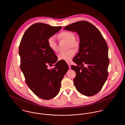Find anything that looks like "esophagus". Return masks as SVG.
Returning <instances> with one entry per match:
<instances>
[{
  "instance_id": "34e87169",
  "label": "esophagus",
  "mask_w": 125,
  "mask_h": 125,
  "mask_svg": "<svg viewBox=\"0 0 125 125\" xmlns=\"http://www.w3.org/2000/svg\"><path fill=\"white\" fill-rule=\"evenodd\" d=\"M67 64H68V65L69 66V68H71V64H70V63H67Z\"/></svg>"
}]
</instances>
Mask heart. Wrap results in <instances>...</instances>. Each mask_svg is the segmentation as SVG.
Returning <instances> with one entry per match:
<instances>
[{
    "mask_svg": "<svg viewBox=\"0 0 125 125\" xmlns=\"http://www.w3.org/2000/svg\"><path fill=\"white\" fill-rule=\"evenodd\" d=\"M60 36L69 42V48H73L76 49L78 47V44L75 41V36L73 32L70 31H64L60 34ZM48 44L49 47L53 52H55L57 51V45L56 37L55 36H52L48 38ZM75 52L73 50H70L65 52H60L58 55V57L59 60H62L68 62L71 60Z\"/></svg>",
    "mask_w": 125,
    "mask_h": 125,
    "instance_id": "1",
    "label": "heart"
}]
</instances>
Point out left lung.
<instances>
[{
  "instance_id": "1",
  "label": "left lung",
  "mask_w": 125,
  "mask_h": 125,
  "mask_svg": "<svg viewBox=\"0 0 125 125\" xmlns=\"http://www.w3.org/2000/svg\"><path fill=\"white\" fill-rule=\"evenodd\" d=\"M63 29L77 32L80 38L79 52L73 59L77 65H71L76 73L74 86L81 94L93 96L102 89L108 76L109 60L106 41L100 31L86 21L73 23Z\"/></svg>"
}]
</instances>
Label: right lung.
<instances>
[{"mask_svg":"<svg viewBox=\"0 0 125 125\" xmlns=\"http://www.w3.org/2000/svg\"><path fill=\"white\" fill-rule=\"evenodd\" d=\"M62 28L35 23L26 30L19 46L20 68L25 82L35 94L44 100H50L58 94L69 69L65 62H57L58 57L48 44V38ZM52 64L54 69L49 70L48 65Z\"/></svg>","mask_w":125,"mask_h":125,"instance_id":"add662e5","label":"right lung"}]
</instances>
